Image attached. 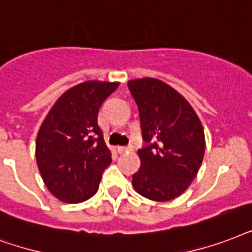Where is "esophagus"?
Listing matches in <instances>:
<instances>
[{
  "instance_id": "1",
  "label": "esophagus",
  "mask_w": 252,
  "mask_h": 252,
  "mask_svg": "<svg viewBox=\"0 0 252 252\" xmlns=\"http://www.w3.org/2000/svg\"><path fill=\"white\" fill-rule=\"evenodd\" d=\"M117 151H118L120 154L130 153V151H132V147H131V146H128V147H118V148H117Z\"/></svg>"
}]
</instances>
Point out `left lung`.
Returning a JSON list of instances; mask_svg holds the SVG:
<instances>
[{
	"instance_id": "obj_1",
	"label": "left lung",
	"mask_w": 252,
	"mask_h": 252,
	"mask_svg": "<svg viewBox=\"0 0 252 252\" xmlns=\"http://www.w3.org/2000/svg\"><path fill=\"white\" fill-rule=\"evenodd\" d=\"M127 84L148 143L138 150L140 167L132 175V187L148 200H173L188 189L201 167L205 154L202 124L192 105L164 81L143 77Z\"/></svg>"
}]
</instances>
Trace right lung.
I'll return each mask as SVG.
<instances>
[{
    "label": "right lung",
    "instance_id": "add662e5",
    "mask_svg": "<svg viewBox=\"0 0 252 252\" xmlns=\"http://www.w3.org/2000/svg\"><path fill=\"white\" fill-rule=\"evenodd\" d=\"M118 81L88 80L56 99L39 127L35 158L47 189L67 204L94 196L104 169L112 163L97 124L101 105Z\"/></svg>",
    "mask_w": 252,
    "mask_h": 252
}]
</instances>
